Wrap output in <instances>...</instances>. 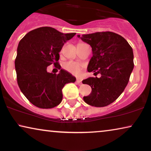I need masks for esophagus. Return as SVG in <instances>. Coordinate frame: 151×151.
Returning a JSON list of instances; mask_svg holds the SVG:
<instances>
[{
    "label": "esophagus",
    "mask_w": 151,
    "mask_h": 151,
    "mask_svg": "<svg viewBox=\"0 0 151 151\" xmlns=\"http://www.w3.org/2000/svg\"><path fill=\"white\" fill-rule=\"evenodd\" d=\"M76 83L78 84H82V80H80V79H77L76 80Z\"/></svg>",
    "instance_id": "1"
}]
</instances>
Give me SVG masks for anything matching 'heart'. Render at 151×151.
<instances>
[{"label": "heart", "mask_w": 151, "mask_h": 151, "mask_svg": "<svg viewBox=\"0 0 151 151\" xmlns=\"http://www.w3.org/2000/svg\"><path fill=\"white\" fill-rule=\"evenodd\" d=\"M64 68L67 71L74 75H78L81 71V67L80 65L73 61H69L66 63L64 65Z\"/></svg>", "instance_id": "b5f03b06"}]
</instances>
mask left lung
Listing matches in <instances>:
<instances>
[{"label": "left lung", "mask_w": 151, "mask_h": 151, "mask_svg": "<svg viewBox=\"0 0 151 151\" xmlns=\"http://www.w3.org/2000/svg\"><path fill=\"white\" fill-rule=\"evenodd\" d=\"M78 37L92 48L88 71L102 75L82 81L92 88L90 95L84 97V101L93 106H108L122 93L129 81L134 67L133 49L122 36L111 32Z\"/></svg>", "instance_id": "left-lung-1"}]
</instances>
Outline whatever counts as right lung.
I'll use <instances>...</instances> for the list:
<instances>
[{"label": "right lung", "mask_w": 151, "mask_h": 151, "mask_svg": "<svg viewBox=\"0 0 151 151\" xmlns=\"http://www.w3.org/2000/svg\"><path fill=\"white\" fill-rule=\"evenodd\" d=\"M76 33L63 34L50 27L31 31L18 43L15 69L18 86L29 102L38 108L51 109L63 100L62 89L76 78L60 69L58 74L49 73L53 64L60 69L59 53Z\"/></svg>", "instance_id": "add662e5"}]
</instances>
